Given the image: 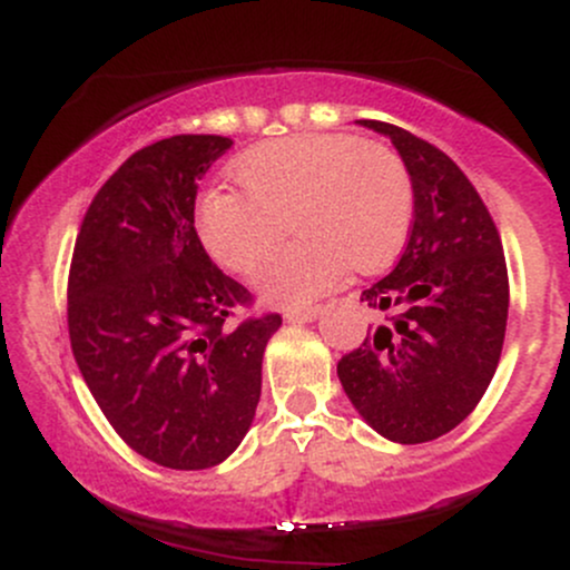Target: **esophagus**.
I'll return each instance as SVG.
<instances>
[{"instance_id":"34e87169","label":"esophagus","mask_w":570,"mask_h":570,"mask_svg":"<svg viewBox=\"0 0 570 570\" xmlns=\"http://www.w3.org/2000/svg\"><path fill=\"white\" fill-rule=\"evenodd\" d=\"M322 316V307L313 305V307H299V311H286L284 318L289 324H305V322H316Z\"/></svg>"}]
</instances>
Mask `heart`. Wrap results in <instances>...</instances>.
<instances>
[{"label": "heart", "instance_id": "1", "mask_svg": "<svg viewBox=\"0 0 570 570\" xmlns=\"http://www.w3.org/2000/svg\"><path fill=\"white\" fill-rule=\"evenodd\" d=\"M230 174L240 189L200 195V244L227 271L252 273L284 238L289 217L299 240L257 273V292L273 305L322 297L348 265L377 271L407 238L412 181L383 144L343 134L289 136L238 155Z\"/></svg>", "mask_w": 570, "mask_h": 570}]
</instances>
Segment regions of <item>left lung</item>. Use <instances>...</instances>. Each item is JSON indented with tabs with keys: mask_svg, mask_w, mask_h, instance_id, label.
I'll use <instances>...</instances> for the list:
<instances>
[{
	"mask_svg": "<svg viewBox=\"0 0 570 570\" xmlns=\"http://www.w3.org/2000/svg\"><path fill=\"white\" fill-rule=\"evenodd\" d=\"M412 181V227L389 276L362 292L377 326L337 362L358 415L399 444L466 421L499 367L509 316L503 246L472 181L442 149L381 120Z\"/></svg>",
	"mask_w": 570,
	"mask_h": 570,
	"instance_id": "1",
	"label": "left lung"
}]
</instances>
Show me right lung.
Returning a JSON list of instances; mask_svg holds the SVG:
<instances>
[{"label": "right lung", "mask_w": 570, "mask_h": 570, "mask_svg": "<svg viewBox=\"0 0 570 570\" xmlns=\"http://www.w3.org/2000/svg\"><path fill=\"white\" fill-rule=\"evenodd\" d=\"M227 136L181 134L122 163L85 214L69 267V340L96 404L158 466H217L257 412L278 313L227 324L252 303L195 233L198 179Z\"/></svg>", "instance_id": "add662e5"}]
</instances>
